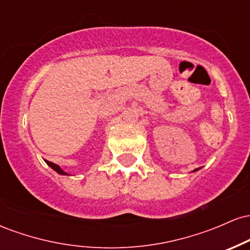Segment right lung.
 Returning a JSON list of instances; mask_svg holds the SVG:
<instances>
[{"instance_id": "obj_1", "label": "right lung", "mask_w": 250, "mask_h": 250, "mask_svg": "<svg viewBox=\"0 0 250 250\" xmlns=\"http://www.w3.org/2000/svg\"><path fill=\"white\" fill-rule=\"evenodd\" d=\"M45 162H47V165H48V166H49V167H51V168H53V169H54V170H55V171H57V173H59V174H61V175H68L67 173H64V171H63V170H62V169L59 167V166H57V165H55V163H53V162H49V161H45Z\"/></svg>"}]
</instances>
